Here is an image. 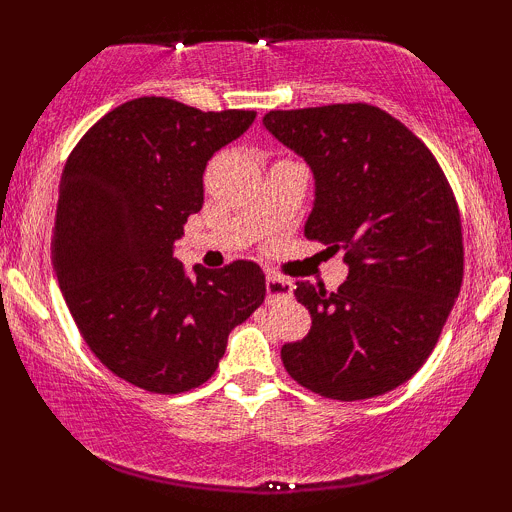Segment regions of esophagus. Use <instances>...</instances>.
Returning <instances> with one entry per match:
<instances>
[{"mask_svg": "<svg viewBox=\"0 0 512 512\" xmlns=\"http://www.w3.org/2000/svg\"><path fill=\"white\" fill-rule=\"evenodd\" d=\"M265 291H268V303H277V300L291 298L293 284L289 282V279H284L279 275H268L265 277Z\"/></svg>", "mask_w": 512, "mask_h": 512, "instance_id": "34e87169", "label": "esophagus"}]
</instances>
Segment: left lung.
I'll return each mask as SVG.
<instances>
[{
    "label": "left lung",
    "mask_w": 512,
    "mask_h": 512,
    "mask_svg": "<svg viewBox=\"0 0 512 512\" xmlns=\"http://www.w3.org/2000/svg\"><path fill=\"white\" fill-rule=\"evenodd\" d=\"M263 123L314 172L305 237L349 265L335 291L296 282L312 328L282 347L286 373L333 401L387 394L429 359L459 296L464 237L450 181L422 139L373 104L268 111Z\"/></svg>",
    "instance_id": "1"
}]
</instances>
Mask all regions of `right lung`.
Instances as JSON below:
<instances>
[{
    "label": "right lung",
    "instance_id": "right-lung-1",
    "mask_svg": "<svg viewBox=\"0 0 512 512\" xmlns=\"http://www.w3.org/2000/svg\"><path fill=\"white\" fill-rule=\"evenodd\" d=\"M256 111H200L137 97L102 116L69 153L53 228V268L97 359L151 394L205 384L230 331L265 298L254 261L186 277L174 240L205 202L202 172Z\"/></svg>",
    "mask_w": 512,
    "mask_h": 512
}]
</instances>
